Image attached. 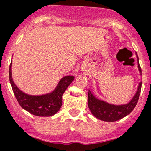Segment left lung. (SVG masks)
Instances as JSON below:
<instances>
[{
	"instance_id": "left-lung-1",
	"label": "left lung",
	"mask_w": 151,
	"mask_h": 151,
	"mask_svg": "<svg viewBox=\"0 0 151 151\" xmlns=\"http://www.w3.org/2000/svg\"><path fill=\"white\" fill-rule=\"evenodd\" d=\"M136 56H137L138 61H139L137 54H136ZM138 64H139L138 65L139 70L142 75L141 67L139 65V63ZM141 88L142 82H140L139 87H138L137 91L131 101L127 104H123V105H113V104L104 102V101L97 99L92 94L90 90H89L88 107L92 114L99 119L105 122H116L130 114L132 110L135 108L138 102V100H139V96H140Z\"/></svg>"
}]
</instances>
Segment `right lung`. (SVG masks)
Segmentation results:
<instances>
[{
	"label": "right lung",
	"mask_w": 151,
	"mask_h": 151,
	"mask_svg": "<svg viewBox=\"0 0 151 151\" xmlns=\"http://www.w3.org/2000/svg\"><path fill=\"white\" fill-rule=\"evenodd\" d=\"M11 64L9 74V81L15 98L21 107L31 114L37 116H51L55 114L62 105V95L74 80V77L67 76L61 78L52 93L42 96H29L21 91L12 81Z\"/></svg>",
	"instance_id": "add662e5"
}]
</instances>
